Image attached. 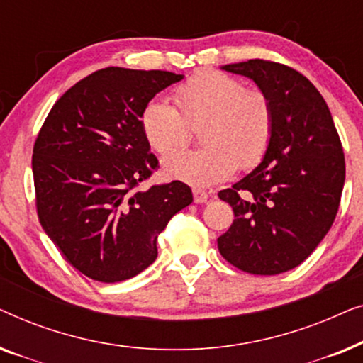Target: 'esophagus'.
Segmentation results:
<instances>
[{
  "mask_svg": "<svg viewBox=\"0 0 363 363\" xmlns=\"http://www.w3.org/2000/svg\"><path fill=\"white\" fill-rule=\"evenodd\" d=\"M208 198H210V195H208L206 191L200 190V188H195V190H193V201L195 203H206Z\"/></svg>",
  "mask_w": 363,
  "mask_h": 363,
  "instance_id": "esophagus-1",
  "label": "esophagus"
}]
</instances>
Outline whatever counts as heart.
Segmentation results:
<instances>
[{
    "label": "heart",
    "mask_w": 363,
    "mask_h": 363,
    "mask_svg": "<svg viewBox=\"0 0 363 363\" xmlns=\"http://www.w3.org/2000/svg\"><path fill=\"white\" fill-rule=\"evenodd\" d=\"M177 108L165 99L143 107L140 127L158 153L184 146L188 125L203 121L201 140L207 147L163 158L165 177L205 188L225 182L241 168H251L264 155L272 135V107L266 94L245 89L228 74L201 71L173 91Z\"/></svg>",
    "instance_id": "heart-1"
}]
</instances>
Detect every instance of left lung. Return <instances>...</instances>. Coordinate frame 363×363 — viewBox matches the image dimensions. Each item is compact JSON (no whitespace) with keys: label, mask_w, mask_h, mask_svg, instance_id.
Segmentation results:
<instances>
[{"label":"left lung","mask_w":363,"mask_h":363,"mask_svg":"<svg viewBox=\"0 0 363 363\" xmlns=\"http://www.w3.org/2000/svg\"><path fill=\"white\" fill-rule=\"evenodd\" d=\"M221 69L266 94L272 135L259 165L218 193L235 211L218 250L250 274H281L307 259L335 220L345 182L339 133L324 97L292 67L250 59Z\"/></svg>","instance_id":"1"}]
</instances>
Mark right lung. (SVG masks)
Masks as SVG:
<instances>
[{
  "instance_id": "obj_1",
  "label": "right lung",
  "mask_w": 363,
  "mask_h": 363,
  "mask_svg": "<svg viewBox=\"0 0 363 363\" xmlns=\"http://www.w3.org/2000/svg\"><path fill=\"white\" fill-rule=\"evenodd\" d=\"M182 74L106 67L49 112L33 150L43 230L66 261L101 282L130 279L157 259V238L193 201L182 182L137 190L158 165L143 107Z\"/></svg>"
}]
</instances>
